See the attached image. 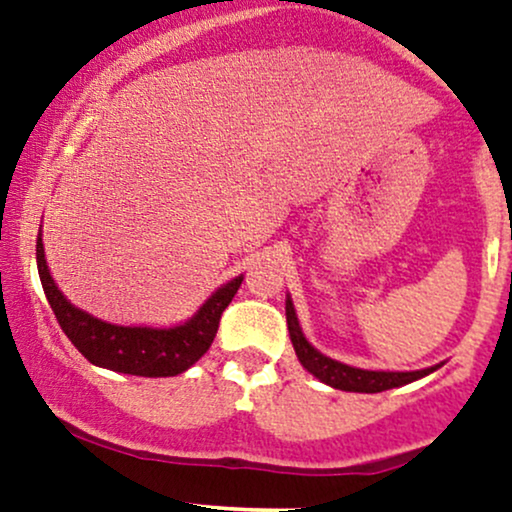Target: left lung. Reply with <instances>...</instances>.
I'll return each mask as SVG.
<instances>
[{
  "instance_id": "1",
  "label": "left lung",
  "mask_w": 512,
  "mask_h": 512,
  "mask_svg": "<svg viewBox=\"0 0 512 512\" xmlns=\"http://www.w3.org/2000/svg\"><path fill=\"white\" fill-rule=\"evenodd\" d=\"M286 322H289L291 344L293 349H296V356L298 361H301V366L308 370V373H313L317 380H322V383L330 387H337V390L385 392V390H392V387L414 383V380L424 378V375L440 368L438 363V366H431L424 370H407V373H397V370H363V368L346 366L342 361H334V358L320 354V351L305 339L301 325H298L296 308H293L291 296H286Z\"/></svg>"
}]
</instances>
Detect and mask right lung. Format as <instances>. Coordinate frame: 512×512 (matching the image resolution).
<instances>
[{
  "instance_id": "add662e5",
  "label": "right lung",
  "mask_w": 512,
  "mask_h": 512,
  "mask_svg": "<svg viewBox=\"0 0 512 512\" xmlns=\"http://www.w3.org/2000/svg\"><path fill=\"white\" fill-rule=\"evenodd\" d=\"M35 260H38L40 284L45 296L60 322L62 332L69 342L84 354L93 366H101L115 373L142 375V378H170V375L185 373L187 368L209 351L219 330L221 313L233 301L243 274L216 289L202 308L187 322L175 327H125L103 322L86 310L74 308L57 289L55 279L50 276L48 262H45L43 233H38L35 245Z\"/></svg>"
}]
</instances>
